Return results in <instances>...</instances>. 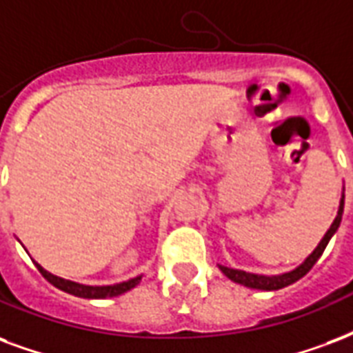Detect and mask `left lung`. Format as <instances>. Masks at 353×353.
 I'll use <instances>...</instances> for the list:
<instances>
[{
	"label": "left lung",
	"instance_id": "8db88e82",
	"mask_svg": "<svg viewBox=\"0 0 353 353\" xmlns=\"http://www.w3.org/2000/svg\"><path fill=\"white\" fill-rule=\"evenodd\" d=\"M343 211H344V194L341 198V205H339V211H336V216L333 224L330 226V230L325 232V236L322 237V241L318 243V247L312 250V254H309V258L301 263V265H297L294 271H288V273H283V275H256V273H247V271L241 270H232V268H226V265H219L221 271H223L224 275L228 276L230 281H234L237 284H243V286H247V288H254V290H281L284 286H288V284H294L296 281H299L301 276H305L312 270V265L318 262V258L322 256V252L327 247V243L333 236H335V232L341 226V221H343Z\"/></svg>",
	"mask_w": 353,
	"mask_h": 353
}]
</instances>
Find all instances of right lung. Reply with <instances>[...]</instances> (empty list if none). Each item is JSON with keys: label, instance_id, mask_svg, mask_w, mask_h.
Here are the masks:
<instances>
[{"label": "right lung", "instance_id": "right-lung-1", "mask_svg": "<svg viewBox=\"0 0 353 353\" xmlns=\"http://www.w3.org/2000/svg\"><path fill=\"white\" fill-rule=\"evenodd\" d=\"M37 270L41 271V275L48 281L50 284H54L56 288L63 290L70 296H77V297H83V299H106V297H116L121 296L125 292H129L130 288H134L138 283H140V276H134V279H129V281H125V283L119 284H110V286H85V284H78L72 283V281H67V279H61V276H56L48 273L46 270H43L37 262Z\"/></svg>", "mask_w": 353, "mask_h": 353}]
</instances>
